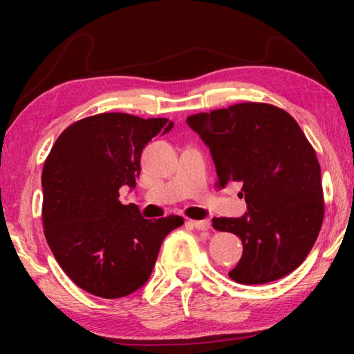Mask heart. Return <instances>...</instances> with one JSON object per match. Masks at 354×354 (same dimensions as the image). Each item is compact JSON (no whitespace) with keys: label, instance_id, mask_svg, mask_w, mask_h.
<instances>
[{"label":"heart","instance_id":"heart-1","mask_svg":"<svg viewBox=\"0 0 354 354\" xmlns=\"http://www.w3.org/2000/svg\"><path fill=\"white\" fill-rule=\"evenodd\" d=\"M194 158H195V153H194V151L184 153V154L181 156V164H190L192 160H194Z\"/></svg>","mask_w":354,"mask_h":354}]
</instances>
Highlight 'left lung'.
Wrapping results in <instances>:
<instances>
[{
	"mask_svg": "<svg viewBox=\"0 0 354 354\" xmlns=\"http://www.w3.org/2000/svg\"><path fill=\"white\" fill-rule=\"evenodd\" d=\"M173 128L169 118L100 113L59 136L41 171L45 237L59 266L92 295L122 298L151 277L173 217L120 201L136 187L147 143ZM160 214H157V211Z\"/></svg>",
	"mask_w": 354,
	"mask_h": 354,
	"instance_id": "left-lung-1",
	"label": "left lung"
}]
</instances>
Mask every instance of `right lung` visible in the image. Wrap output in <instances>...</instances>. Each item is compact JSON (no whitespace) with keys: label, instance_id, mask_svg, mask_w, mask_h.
<instances>
[{"label":"right lung","instance_id":"add662e5","mask_svg":"<svg viewBox=\"0 0 354 354\" xmlns=\"http://www.w3.org/2000/svg\"><path fill=\"white\" fill-rule=\"evenodd\" d=\"M187 124L211 151L221 187L242 185L247 211L225 223L243 245L231 279L267 284L292 273L325 214L319 160L298 123L274 106L239 103L196 113Z\"/></svg>","mask_w":354,"mask_h":354}]
</instances>
